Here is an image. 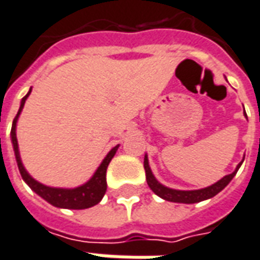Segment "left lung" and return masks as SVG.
<instances>
[{"label":"left lung","mask_w":260,"mask_h":260,"mask_svg":"<svg viewBox=\"0 0 260 260\" xmlns=\"http://www.w3.org/2000/svg\"><path fill=\"white\" fill-rule=\"evenodd\" d=\"M245 118H247V114ZM243 165V161L237 165L236 170L229 175H225L223 178L219 179L218 182L212 183L211 186H207V188L197 189V190H178V189H171L165 186L163 183H160L157 179L155 178V175L152 173L151 167H149V160H148V155H145L144 157V169H145V175H146V182H148V186L152 189V192L157 194L159 197H161L163 200H167V202L173 203H183V204H193V203L203 202V200H207V199H211L215 194L225 189L228 186V183L233 179V177L236 175V173L239 171L240 166Z\"/></svg>","instance_id":"8db88e82"}]
</instances>
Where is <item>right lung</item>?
<instances>
[{
    "mask_svg": "<svg viewBox=\"0 0 260 260\" xmlns=\"http://www.w3.org/2000/svg\"><path fill=\"white\" fill-rule=\"evenodd\" d=\"M31 89L28 90L23 99H21L20 108L17 111V115L13 119L11 130V138H12V146L15 151V157H16L17 167L20 171V175L23 181L34 190L38 196H41L44 200L52 204V206L57 207V208H67V210H85V208H90V207L95 206L101 202V199L104 197L105 192H107V169H108L109 161L112 160L116 151H118L119 145L114 146L111 151L107 153L104 160L101 161V165L99 166V169L95 170V173L93 174L87 182H85L81 186L77 188H52V186H46L44 183L38 182L37 179L31 177L27 170L24 169V166L21 163L20 152H19V144H17L16 138V124L17 119L20 116L24 103H26L27 97L30 95Z\"/></svg>",
    "mask_w": 260,
    "mask_h": 260,
    "instance_id": "1",
    "label": "right lung"
}]
</instances>
